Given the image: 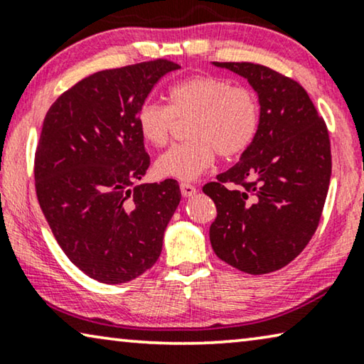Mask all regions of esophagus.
Masks as SVG:
<instances>
[{"mask_svg":"<svg viewBox=\"0 0 364 364\" xmlns=\"http://www.w3.org/2000/svg\"><path fill=\"white\" fill-rule=\"evenodd\" d=\"M180 188H181V194H183L184 198L194 196V194L198 193V188L194 186V184H191V183H186V181H183V183L180 184Z\"/></svg>","mask_w":364,"mask_h":364,"instance_id":"1","label":"esophagus"}]
</instances>
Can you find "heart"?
<instances>
[{
	"label": "heart",
	"instance_id": "obj_1",
	"mask_svg": "<svg viewBox=\"0 0 364 364\" xmlns=\"http://www.w3.org/2000/svg\"><path fill=\"white\" fill-rule=\"evenodd\" d=\"M170 105L146 100L138 107L136 125L153 146L170 143L178 120H188V141L173 146L156 160V173L191 181L214 165L218 153L235 158L257 136L260 104L254 90L232 85L218 75H194L168 90Z\"/></svg>",
	"mask_w": 364,
	"mask_h": 364
}]
</instances>
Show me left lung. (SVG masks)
I'll use <instances>...</instances> for the list:
<instances>
[{
	"label": "left lung",
	"mask_w": 364,
	"mask_h": 364,
	"mask_svg": "<svg viewBox=\"0 0 364 364\" xmlns=\"http://www.w3.org/2000/svg\"><path fill=\"white\" fill-rule=\"evenodd\" d=\"M242 75L260 104V125L240 161L204 184L218 216L214 252L245 274L290 264L318 228L331 176L326 125L299 82L252 63H214Z\"/></svg>",
	"instance_id": "1"
}]
</instances>
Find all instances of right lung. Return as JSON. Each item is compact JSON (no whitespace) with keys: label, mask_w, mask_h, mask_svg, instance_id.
<instances>
[{"label":"right lung","mask_w":364,"mask_h":364,"mask_svg":"<svg viewBox=\"0 0 364 364\" xmlns=\"http://www.w3.org/2000/svg\"><path fill=\"white\" fill-rule=\"evenodd\" d=\"M180 69L168 59L100 70L46 114L34 156L36 194L70 262L102 284H125L156 262L181 191L176 180L138 184L150 155L136 112Z\"/></svg>","instance_id":"add662e5"}]
</instances>
